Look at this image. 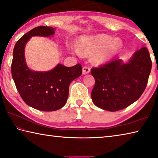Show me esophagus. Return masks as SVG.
Returning a JSON list of instances; mask_svg holds the SVG:
<instances>
[{
    "label": "esophagus",
    "instance_id": "obj_1",
    "mask_svg": "<svg viewBox=\"0 0 158 158\" xmlns=\"http://www.w3.org/2000/svg\"><path fill=\"white\" fill-rule=\"evenodd\" d=\"M89 71H90V69L89 67L84 66L83 68H82V74L83 75H86L87 73H89Z\"/></svg>",
    "mask_w": 158,
    "mask_h": 158
}]
</instances>
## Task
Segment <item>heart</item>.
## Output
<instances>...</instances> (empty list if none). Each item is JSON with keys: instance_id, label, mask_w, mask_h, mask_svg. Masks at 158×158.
Here are the masks:
<instances>
[{"instance_id": "heart-1", "label": "heart", "mask_w": 158, "mask_h": 158, "mask_svg": "<svg viewBox=\"0 0 158 158\" xmlns=\"http://www.w3.org/2000/svg\"><path fill=\"white\" fill-rule=\"evenodd\" d=\"M123 48L120 38H113L108 35L82 38L77 43V50L82 55H92L95 64L106 63L120 52Z\"/></svg>"}]
</instances>
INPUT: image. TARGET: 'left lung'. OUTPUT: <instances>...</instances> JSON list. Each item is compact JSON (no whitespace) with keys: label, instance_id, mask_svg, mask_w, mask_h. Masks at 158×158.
Returning <instances> with one entry per match:
<instances>
[{"label":"left lung","instance_id":"1","mask_svg":"<svg viewBox=\"0 0 158 158\" xmlns=\"http://www.w3.org/2000/svg\"><path fill=\"white\" fill-rule=\"evenodd\" d=\"M151 68L146 47L135 52L127 63L116 58L99 68H92L95 85L91 97L94 104L112 112L129 106L143 94Z\"/></svg>","mask_w":158,"mask_h":158}]
</instances>
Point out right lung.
Masks as SVG:
<instances>
[{"mask_svg": "<svg viewBox=\"0 0 158 158\" xmlns=\"http://www.w3.org/2000/svg\"><path fill=\"white\" fill-rule=\"evenodd\" d=\"M55 28L38 27L26 33L15 44L11 71L13 81L21 97L28 106L42 111H55L66 104L69 85L81 76L82 66L66 67L58 64L48 71H35L26 62L25 46L33 36L50 37Z\"/></svg>", "mask_w": 158, "mask_h": 158, "instance_id": "right-lung-1", "label": "right lung"}]
</instances>
